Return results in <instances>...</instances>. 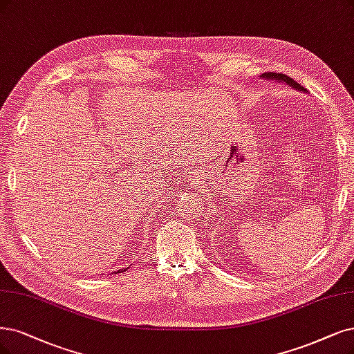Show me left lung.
<instances>
[{"label":"left lung","instance_id":"1","mask_svg":"<svg viewBox=\"0 0 354 354\" xmlns=\"http://www.w3.org/2000/svg\"><path fill=\"white\" fill-rule=\"evenodd\" d=\"M263 77L264 78H268V80H277V82H280V83H286V84H289L290 87H293V88H296L297 91H306V88L304 87V86H300L299 83H296L292 77H289V75H286V74H281V73H266V74H263Z\"/></svg>","mask_w":354,"mask_h":354}]
</instances>
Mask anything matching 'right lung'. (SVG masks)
Returning a JSON list of instances; mask_svg holds the SVG:
<instances>
[{"mask_svg":"<svg viewBox=\"0 0 354 354\" xmlns=\"http://www.w3.org/2000/svg\"><path fill=\"white\" fill-rule=\"evenodd\" d=\"M121 271H127V268H124V270H118L116 272H121Z\"/></svg>","mask_w":354,"mask_h":354,"instance_id":"obj_1","label":"right lung"}]
</instances>
